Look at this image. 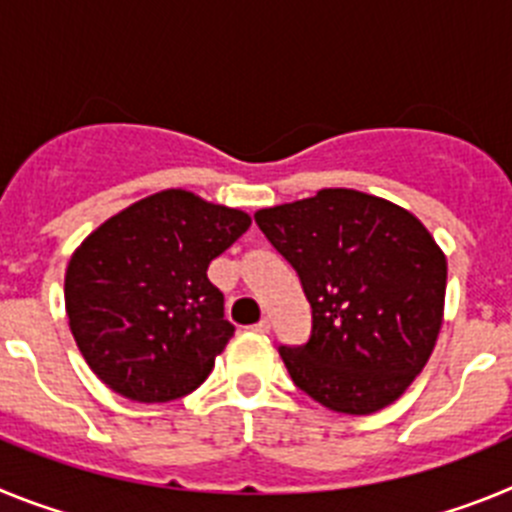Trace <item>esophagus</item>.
Here are the masks:
<instances>
[{
    "mask_svg": "<svg viewBox=\"0 0 512 512\" xmlns=\"http://www.w3.org/2000/svg\"><path fill=\"white\" fill-rule=\"evenodd\" d=\"M269 328H271V325H269V320H266V318H261L259 323L253 325V330H256V333H269Z\"/></svg>",
    "mask_w": 512,
    "mask_h": 512,
    "instance_id": "1",
    "label": "esophagus"
}]
</instances>
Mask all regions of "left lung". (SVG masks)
I'll return each instance as SVG.
<instances>
[{
	"label": "left lung",
	"instance_id": "left-lung-1",
	"mask_svg": "<svg viewBox=\"0 0 512 512\" xmlns=\"http://www.w3.org/2000/svg\"><path fill=\"white\" fill-rule=\"evenodd\" d=\"M253 220L310 302V338L279 346L292 382L336 413L387 408L418 377L441 328L446 256L431 233L356 189H320Z\"/></svg>",
	"mask_w": 512,
	"mask_h": 512
}]
</instances>
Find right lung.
Segmentation results:
<instances>
[{
    "label": "right lung",
    "instance_id": "right-lung-1",
    "mask_svg": "<svg viewBox=\"0 0 512 512\" xmlns=\"http://www.w3.org/2000/svg\"><path fill=\"white\" fill-rule=\"evenodd\" d=\"M241 210L166 189L99 225L66 269V312L92 372L117 395L194 392L235 333L207 266L248 230Z\"/></svg>",
    "mask_w": 512,
    "mask_h": 512
}]
</instances>
